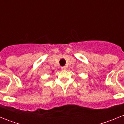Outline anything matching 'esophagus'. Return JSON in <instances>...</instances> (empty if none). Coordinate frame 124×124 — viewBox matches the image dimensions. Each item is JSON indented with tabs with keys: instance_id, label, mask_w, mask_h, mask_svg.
<instances>
[{
	"instance_id": "34e87169",
	"label": "esophagus",
	"mask_w": 124,
	"mask_h": 124,
	"mask_svg": "<svg viewBox=\"0 0 124 124\" xmlns=\"http://www.w3.org/2000/svg\"><path fill=\"white\" fill-rule=\"evenodd\" d=\"M61 69H62L63 70H66V69H67V66H64L61 67Z\"/></svg>"
}]
</instances>
